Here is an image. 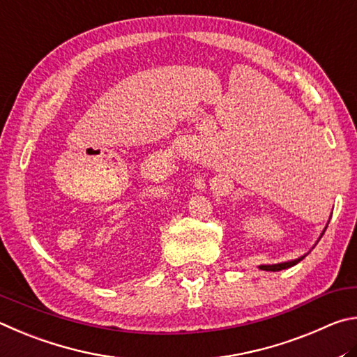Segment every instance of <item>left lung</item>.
Here are the masks:
<instances>
[{
    "label": "left lung",
    "instance_id": "obj_1",
    "mask_svg": "<svg viewBox=\"0 0 357 357\" xmlns=\"http://www.w3.org/2000/svg\"><path fill=\"white\" fill-rule=\"evenodd\" d=\"M326 227H328V224H326ZM326 227L323 229V232H321V235H320V238L323 236V234H324V230H326ZM320 238L317 240V243L320 241ZM317 243H315V245H317ZM315 245H314V248H315ZM314 248H312V249H314ZM312 249H310V251H312ZM310 251H309V252H310ZM309 252H305L304 255H301V257H298V259H295V260L282 261V264H273V265H260L259 268H260V270H264V271H282V270H287V268H290V266H295V265L298 264V261H301V260H303V259L305 257V255H307Z\"/></svg>",
    "mask_w": 357,
    "mask_h": 357
}]
</instances>
